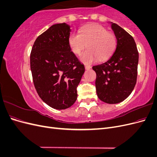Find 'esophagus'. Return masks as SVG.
Here are the masks:
<instances>
[{
  "label": "esophagus",
  "instance_id": "1",
  "mask_svg": "<svg viewBox=\"0 0 157 157\" xmlns=\"http://www.w3.org/2000/svg\"><path fill=\"white\" fill-rule=\"evenodd\" d=\"M85 69H86V70H89L91 69V66L89 65H85Z\"/></svg>",
  "mask_w": 157,
  "mask_h": 157
}]
</instances>
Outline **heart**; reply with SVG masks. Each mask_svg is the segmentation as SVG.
I'll list each match as a JSON object with an SVG mask.
<instances>
[{"label":"heart","instance_id":"b5f03b06","mask_svg":"<svg viewBox=\"0 0 157 157\" xmlns=\"http://www.w3.org/2000/svg\"><path fill=\"white\" fill-rule=\"evenodd\" d=\"M68 42L71 50L77 55L82 53L87 44L88 49L81 55L80 59L85 63H91L98 58L103 60L110 57L116 48L117 39L106 28L92 24L80 28L78 33H72Z\"/></svg>","mask_w":157,"mask_h":157}]
</instances>
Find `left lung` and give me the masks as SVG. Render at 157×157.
Wrapping results in <instances>:
<instances>
[{
  "mask_svg": "<svg viewBox=\"0 0 157 157\" xmlns=\"http://www.w3.org/2000/svg\"><path fill=\"white\" fill-rule=\"evenodd\" d=\"M111 24L117 39L115 50L107 61L92 69L99 99L115 104L124 101L135 87L139 54L134 38L116 23Z\"/></svg>",
  "mask_w": 157,
  "mask_h": 157,
  "instance_id": "obj_1",
  "label": "left lung"
}]
</instances>
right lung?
<instances>
[{
  "label": "right lung",
  "instance_id": "obj_1",
  "mask_svg": "<svg viewBox=\"0 0 157 157\" xmlns=\"http://www.w3.org/2000/svg\"><path fill=\"white\" fill-rule=\"evenodd\" d=\"M70 26L65 23L52 25L36 38L30 56L35 89L42 100L61 110L77 100V88L84 73L69 45Z\"/></svg>",
  "mask_w": 157,
  "mask_h": 157
}]
</instances>
